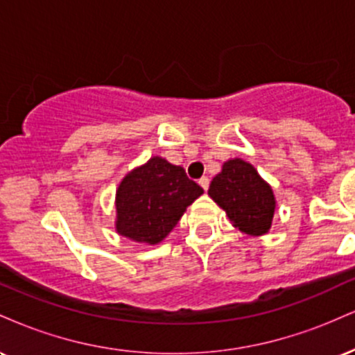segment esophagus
<instances>
[{
    "label": "esophagus",
    "instance_id": "34e87169",
    "mask_svg": "<svg viewBox=\"0 0 355 355\" xmlns=\"http://www.w3.org/2000/svg\"><path fill=\"white\" fill-rule=\"evenodd\" d=\"M198 183H200V187L203 190H209V185H210V180H209V177H202L200 180H198Z\"/></svg>",
    "mask_w": 355,
    "mask_h": 355
}]
</instances>
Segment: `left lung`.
I'll return each instance as SVG.
<instances>
[{
    "label": "left lung",
    "instance_id": "obj_1",
    "mask_svg": "<svg viewBox=\"0 0 355 355\" xmlns=\"http://www.w3.org/2000/svg\"><path fill=\"white\" fill-rule=\"evenodd\" d=\"M209 195L227 211L239 230L263 235L272 225L275 198L272 189L247 162H225L222 172L210 183Z\"/></svg>",
    "mask_w": 355,
    "mask_h": 355
}]
</instances>
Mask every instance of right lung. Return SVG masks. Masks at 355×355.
<instances>
[{
  "label": "right lung",
  "mask_w": 355,
  "mask_h": 355,
  "mask_svg": "<svg viewBox=\"0 0 355 355\" xmlns=\"http://www.w3.org/2000/svg\"><path fill=\"white\" fill-rule=\"evenodd\" d=\"M203 193L182 166L160 157L133 170L116 190V230L120 235L155 245L178 223L187 207Z\"/></svg>",
  "instance_id": "right-lung-1"
}]
</instances>
